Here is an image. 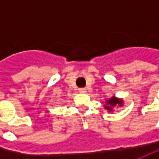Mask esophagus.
Masks as SVG:
<instances>
[{"instance_id": "1", "label": "esophagus", "mask_w": 159, "mask_h": 159, "mask_svg": "<svg viewBox=\"0 0 159 159\" xmlns=\"http://www.w3.org/2000/svg\"><path fill=\"white\" fill-rule=\"evenodd\" d=\"M79 91H80V93H82V94H84V93H86V92H87V90H86V89H84V88H81V89H79Z\"/></svg>"}]
</instances>
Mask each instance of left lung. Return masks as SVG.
<instances>
[{
	"label": "left lung",
	"mask_w": 159,
	"mask_h": 159,
	"mask_svg": "<svg viewBox=\"0 0 159 159\" xmlns=\"http://www.w3.org/2000/svg\"><path fill=\"white\" fill-rule=\"evenodd\" d=\"M122 103H123V101L122 100H120V99H117L116 97H111L110 100H108L107 101V105L105 106L107 110H109L110 111L112 110V107L116 106L117 104H119V106H121L122 105Z\"/></svg>",
	"instance_id": "obj_1"
}]
</instances>
